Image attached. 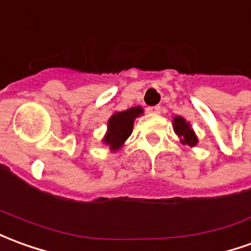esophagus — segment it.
Segmentation results:
<instances>
[{
  "label": "esophagus",
  "mask_w": 251,
  "mask_h": 251,
  "mask_svg": "<svg viewBox=\"0 0 251 251\" xmlns=\"http://www.w3.org/2000/svg\"><path fill=\"white\" fill-rule=\"evenodd\" d=\"M147 113L150 114H160L162 113V107L160 106H153V107H148L147 108Z\"/></svg>",
  "instance_id": "1"
}]
</instances>
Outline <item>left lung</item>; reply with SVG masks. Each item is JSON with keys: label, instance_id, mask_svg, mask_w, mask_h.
Listing matches in <instances>:
<instances>
[{"label": "left lung", "instance_id": "obj_1", "mask_svg": "<svg viewBox=\"0 0 251 251\" xmlns=\"http://www.w3.org/2000/svg\"><path fill=\"white\" fill-rule=\"evenodd\" d=\"M174 131L178 134V137L182 140V143L187 144L190 147H194L197 144V136L182 117H175L174 118Z\"/></svg>", "mask_w": 251, "mask_h": 251}]
</instances>
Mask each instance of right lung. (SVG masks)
I'll return each instance as SVG.
<instances>
[{"instance_id": "right-lung-1", "label": "right lung", "mask_w": 251, "mask_h": 251, "mask_svg": "<svg viewBox=\"0 0 251 251\" xmlns=\"http://www.w3.org/2000/svg\"><path fill=\"white\" fill-rule=\"evenodd\" d=\"M140 114H143V108L131 107L126 111L115 113L108 120V130L104 143L108 144L111 150H118L125 143L126 138L131 134L133 122Z\"/></svg>"}]
</instances>
